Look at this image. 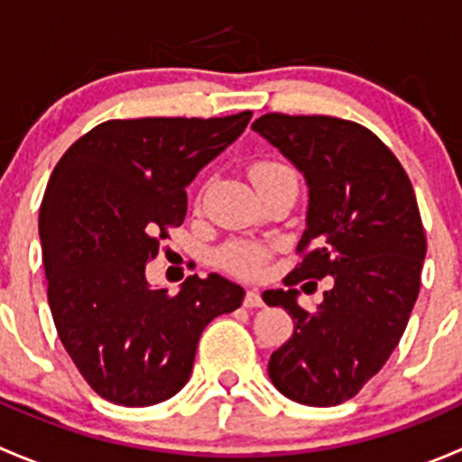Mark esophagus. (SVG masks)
Listing matches in <instances>:
<instances>
[{
	"instance_id": "esophagus-1",
	"label": "esophagus",
	"mask_w": 462,
	"mask_h": 462,
	"mask_svg": "<svg viewBox=\"0 0 462 462\" xmlns=\"http://www.w3.org/2000/svg\"><path fill=\"white\" fill-rule=\"evenodd\" d=\"M244 306H245V309H261V306H263V300H261L259 291H254V288H253V291L245 292Z\"/></svg>"
}]
</instances>
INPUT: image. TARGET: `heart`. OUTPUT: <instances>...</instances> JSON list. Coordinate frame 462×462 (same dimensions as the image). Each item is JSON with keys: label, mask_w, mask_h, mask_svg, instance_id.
I'll return each instance as SVG.
<instances>
[{"label": "heart", "mask_w": 462, "mask_h": 462, "mask_svg": "<svg viewBox=\"0 0 462 462\" xmlns=\"http://www.w3.org/2000/svg\"><path fill=\"white\" fill-rule=\"evenodd\" d=\"M283 174H295V171L288 165H283V162L270 161V158L254 161L248 170V176L250 180H253L254 188H257L259 183H263V180ZM218 261H221L223 268L230 270V273L241 274V277H257V274L263 273L265 261H268V250L261 248L257 244L236 241V244H230L227 248L221 250Z\"/></svg>", "instance_id": "heart-1"}]
</instances>
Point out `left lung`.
Masks as SVG:
<instances>
[{"instance_id":"1","label":"left lung","mask_w":462,"mask_h":462,"mask_svg":"<svg viewBox=\"0 0 462 462\" xmlns=\"http://www.w3.org/2000/svg\"><path fill=\"white\" fill-rule=\"evenodd\" d=\"M253 129L304 171L310 188L288 291L263 292L265 304L286 309L295 324L270 356V380L295 402L335 407L360 393L407 328L427 253L416 194L395 153L353 120L265 114ZM324 276L331 288L309 314L294 286Z\"/></svg>"}]
</instances>
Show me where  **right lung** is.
<instances>
[{"label":"right lung","instance_id":"1","mask_svg":"<svg viewBox=\"0 0 462 462\" xmlns=\"http://www.w3.org/2000/svg\"><path fill=\"white\" fill-rule=\"evenodd\" d=\"M226 118L106 120L78 138L40 208L49 306L64 348L100 398L162 402L188 382L203 328L244 301L221 274H189L179 295L144 265L188 214L185 185L248 127Z\"/></svg>","mask_w":462,"mask_h":462}]
</instances>
